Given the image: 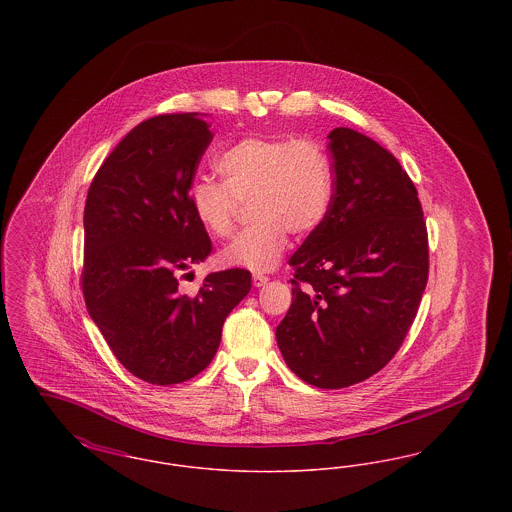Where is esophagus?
Instances as JSON below:
<instances>
[{"mask_svg":"<svg viewBox=\"0 0 512 512\" xmlns=\"http://www.w3.org/2000/svg\"><path fill=\"white\" fill-rule=\"evenodd\" d=\"M253 286L255 288H261V286H265L268 282V276H265V274H253Z\"/></svg>","mask_w":512,"mask_h":512,"instance_id":"1","label":"esophagus"}]
</instances>
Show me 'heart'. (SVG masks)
<instances>
[{"mask_svg": "<svg viewBox=\"0 0 512 512\" xmlns=\"http://www.w3.org/2000/svg\"><path fill=\"white\" fill-rule=\"evenodd\" d=\"M217 171L222 182L199 178L188 197L195 219L217 238L234 232L237 201H253L255 222L222 251L230 267L270 270L288 247V230L315 232L334 201L330 155L309 138L249 136L220 155Z\"/></svg>", "mask_w": 512, "mask_h": 512, "instance_id": "1", "label": "heart"}]
</instances>
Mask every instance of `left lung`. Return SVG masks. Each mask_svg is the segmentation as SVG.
I'll list each match as a JSON object with an SVG mask.
<instances>
[{"instance_id": "8db88e82", "label": "left lung", "mask_w": 512, "mask_h": 512, "mask_svg": "<svg viewBox=\"0 0 512 512\" xmlns=\"http://www.w3.org/2000/svg\"><path fill=\"white\" fill-rule=\"evenodd\" d=\"M328 140L334 201L290 259L292 307L276 341L293 374L340 390L382 370L405 340L428 282V232L388 149L343 126Z\"/></svg>"}]
</instances>
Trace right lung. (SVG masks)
<instances>
[{"mask_svg": "<svg viewBox=\"0 0 512 512\" xmlns=\"http://www.w3.org/2000/svg\"><path fill=\"white\" fill-rule=\"evenodd\" d=\"M211 140L197 113L140 122L103 161L86 197L88 313L121 365L155 386L207 368L224 320L251 290L245 268L207 274L194 295L178 290V274L213 251L188 197Z\"/></svg>", "mask_w": 512, "mask_h": 512, "instance_id": "right-lung-1", "label": "right lung"}]
</instances>
